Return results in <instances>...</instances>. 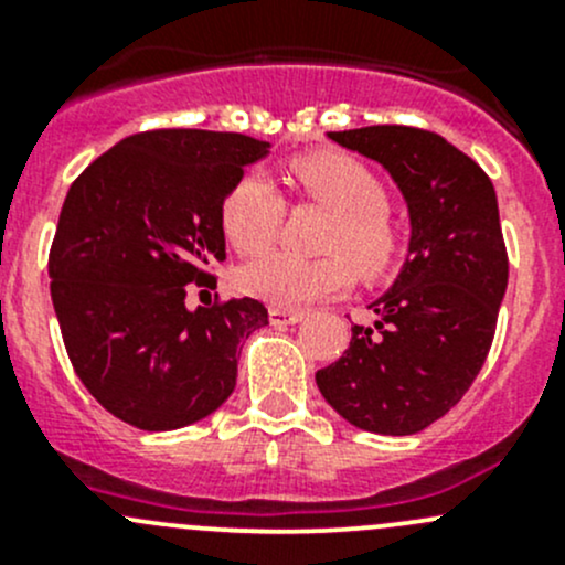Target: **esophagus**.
<instances>
[{
  "mask_svg": "<svg viewBox=\"0 0 565 565\" xmlns=\"http://www.w3.org/2000/svg\"><path fill=\"white\" fill-rule=\"evenodd\" d=\"M306 315L303 311H295V309H281V306H273L270 309V322L278 324V328H284V324H295L300 322Z\"/></svg>",
  "mask_w": 565,
  "mask_h": 565,
  "instance_id": "1",
  "label": "esophagus"
}]
</instances>
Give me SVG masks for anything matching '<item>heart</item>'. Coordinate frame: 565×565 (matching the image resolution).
<instances>
[{
  "label": "heart",
  "instance_id": "obj_1",
  "mask_svg": "<svg viewBox=\"0 0 565 565\" xmlns=\"http://www.w3.org/2000/svg\"><path fill=\"white\" fill-rule=\"evenodd\" d=\"M295 185L306 199L333 210L322 259L270 254L243 267L241 287L273 306H306L344 295L358 270L380 278L396 265L402 237L385 213L383 180L347 152H315L289 163ZM284 218V199L262 172L237 177L221 199V230L237 254L259 256L273 246Z\"/></svg>",
  "mask_w": 565,
  "mask_h": 565
}]
</instances>
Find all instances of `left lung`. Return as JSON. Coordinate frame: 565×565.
<instances>
[{
	"label": "left lung",
	"mask_w": 565,
	"mask_h": 565,
	"mask_svg": "<svg viewBox=\"0 0 565 565\" xmlns=\"http://www.w3.org/2000/svg\"><path fill=\"white\" fill-rule=\"evenodd\" d=\"M328 139L388 169L409 210V248L369 306L372 328H352L317 385L358 429L415 435L465 396L492 347L509 284L498 196L487 172L431 130L369 125Z\"/></svg>",
	"instance_id": "left-lung-1"
}]
</instances>
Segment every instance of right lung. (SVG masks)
<instances>
[{
    "mask_svg": "<svg viewBox=\"0 0 565 565\" xmlns=\"http://www.w3.org/2000/svg\"><path fill=\"white\" fill-rule=\"evenodd\" d=\"M267 141L167 128L122 139L73 180L49 254L67 358L111 415L145 431L196 424L235 391L254 298L185 306L226 259L221 199Z\"/></svg>",
    "mask_w": 565,
    "mask_h": 565,
    "instance_id": "1",
    "label": "right lung"
}]
</instances>
